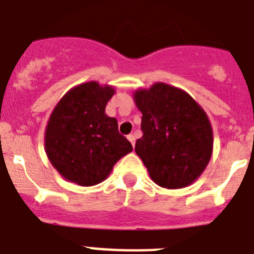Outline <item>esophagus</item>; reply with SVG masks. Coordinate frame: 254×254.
I'll list each match as a JSON object with an SVG mask.
<instances>
[{
    "label": "esophagus",
    "mask_w": 254,
    "mask_h": 254,
    "mask_svg": "<svg viewBox=\"0 0 254 254\" xmlns=\"http://www.w3.org/2000/svg\"><path fill=\"white\" fill-rule=\"evenodd\" d=\"M127 138H128L129 142L132 143V146H134V141H136V138H134L133 134H128V137H127Z\"/></svg>",
    "instance_id": "1"
}]
</instances>
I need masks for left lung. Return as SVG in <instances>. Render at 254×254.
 <instances>
[{"instance_id":"8db88e82","label":"left lung","mask_w":254,"mask_h":254,"mask_svg":"<svg viewBox=\"0 0 254 254\" xmlns=\"http://www.w3.org/2000/svg\"><path fill=\"white\" fill-rule=\"evenodd\" d=\"M133 100L142 113V137L134 151L158 186L192 185L212 155L214 134L207 114L188 93L165 82L138 89Z\"/></svg>"}]
</instances>
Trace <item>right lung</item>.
I'll list each match as a JSON object with an SVG mask.
<instances>
[{
	"mask_svg": "<svg viewBox=\"0 0 254 254\" xmlns=\"http://www.w3.org/2000/svg\"><path fill=\"white\" fill-rule=\"evenodd\" d=\"M114 93L109 85L84 82L67 91L52 112L44 146L52 165L68 182L82 187L99 185L132 151L116 118L105 114Z\"/></svg>",
	"mask_w": 254,
	"mask_h": 254,
	"instance_id": "obj_1",
	"label": "right lung"
}]
</instances>
